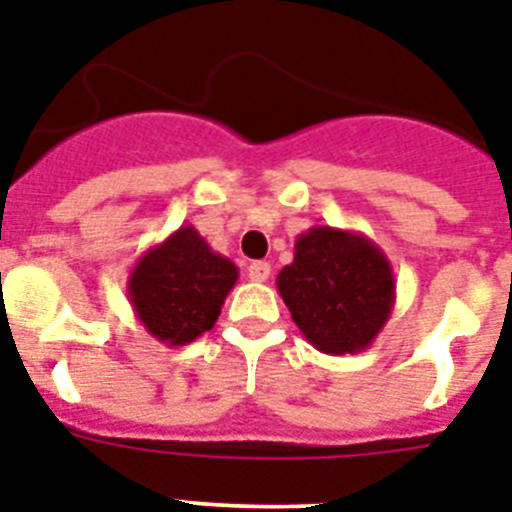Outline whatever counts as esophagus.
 Here are the masks:
<instances>
[{
    "mask_svg": "<svg viewBox=\"0 0 512 512\" xmlns=\"http://www.w3.org/2000/svg\"><path fill=\"white\" fill-rule=\"evenodd\" d=\"M269 274H272V266L266 264V261H251L248 264V277L253 282H266L269 280Z\"/></svg>",
    "mask_w": 512,
    "mask_h": 512,
    "instance_id": "obj_1",
    "label": "esophagus"
}]
</instances>
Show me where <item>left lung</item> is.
<instances>
[{"instance_id": "left-lung-1", "label": "left lung", "mask_w": 512, "mask_h": 512, "mask_svg": "<svg viewBox=\"0 0 512 512\" xmlns=\"http://www.w3.org/2000/svg\"><path fill=\"white\" fill-rule=\"evenodd\" d=\"M293 322L316 350L353 356L377 340L395 306V272L361 232L316 225L295 240L293 264L277 274Z\"/></svg>"}]
</instances>
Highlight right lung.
<instances>
[{
    "mask_svg": "<svg viewBox=\"0 0 512 512\" xmlns=\"http://www.w3.org/2000/svg\"><path fill=\"white\" fill-rule=\"evenodd\" d=\"M238 282V266L183 225L135 261L128 298L138 322L164 345H188L214 327Z\"/></svg>",
    "mask_w": 512,
    "mask_h": 512,
    "instance_id": "right-lung-1",
    "label": "right lung"
}]
</instances>
